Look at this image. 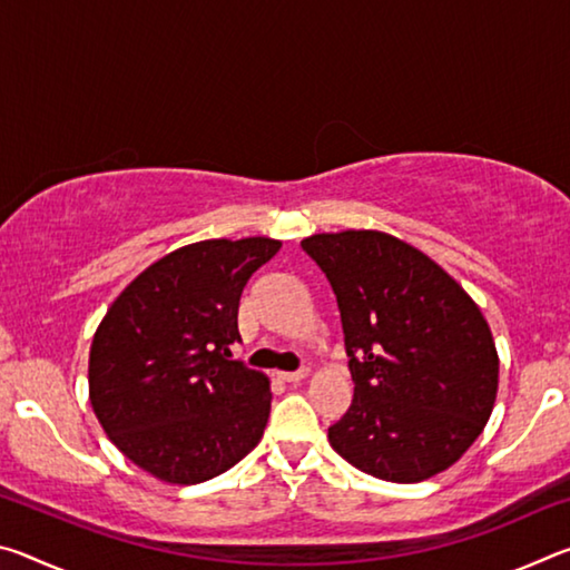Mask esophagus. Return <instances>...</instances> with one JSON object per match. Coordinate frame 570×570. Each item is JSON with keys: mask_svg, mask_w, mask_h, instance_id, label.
<instances>
[{"mask_svg": "<svg viewBox=\"0 0 570 570\" xmlns=\"http://www.w3.org/2000/svg\"><path fill=\"white\" fill-rule=\"evenodd\" d=\"M306 374H308V370L306 366H302V370H294V372H278V377H282L284 382H302V380H306Z\"/></svg>", "mask_w": 570, "mask_h": 570, "instance_id": "obj_1", "label": "esophagus"}]
</instances>
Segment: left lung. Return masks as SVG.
<instances>
[{
    "instance_id": "left-lung-1",
    "label": "left lung",
    "mask_w": 570,
    "mask_h": 570,
    "mask_svg": "<svg viewBox=\"0 0 570 570\" xmlns=\"http://www.w3.org/2000/svg\"><path fill=\"white\" fill-rule=\"evenodd\" d=\"M302 248L332 284L354 382L332 448L390 482L448 470L498 394V352L478 304L422 250L380 230L316 234Z\"/></svg>"
}]
</instances>
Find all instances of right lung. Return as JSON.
<instances>
[{
	"label": "right lung",
	"mask_w": 570,
	"mask_h": 570,
	"mask_svg": "<svg viewBox=\"0 0 570 570\" xmlns=\"http://www.w3.org/2000/svg\"><path fill=\"white\" fill-rule=\"evenodd\" d=\"M274 238L183 246L125 286L90 346V402L125 458L196 485L258 445L272 412L262 372L230 360L238 304Z\"/></svg>",
	"instance_id": "right-lung-1"
}]
</instances>
